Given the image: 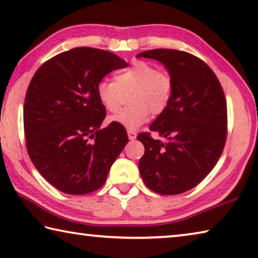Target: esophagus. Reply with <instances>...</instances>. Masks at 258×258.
Listing matches in <instances>:
<instances>
[{"instance_id":"1","label":"esophagus","mask_w":258,"mask_h":258,"mask_svg":"<svg viewBox=\"0 0 258 258\" xmlns=\"http://www.w3.org/2000/svg\"><path fill=\"white\" fill-rule=\"evenodd\" d=\"M128 137H129V139L130 141H134V139H136V137H137V134L135 133V132H128Z\"/></svg>"}]
</instances>
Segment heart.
I'll return each instance as SVG.
<instances>
[{"label":"heart","instance_id":"heart-1","mask_svg":"<svg viewBox=\"0 0 258 258\" xmlns=\"http://www.w3.org/2000/svg\"><path fill=\"white\" fill-rule=\"evenodd\" d=\"M174 80L167 71L158 70L151 62L138 60L117 71L112 80H101L96 92L99 103L111 113L119 112L125 96L132 104L111 117L113 123L134 132L149 121L151 112L162 113L170 103Z\"/></svg>","mask_w":258,"mask_h":258}]
</instances>
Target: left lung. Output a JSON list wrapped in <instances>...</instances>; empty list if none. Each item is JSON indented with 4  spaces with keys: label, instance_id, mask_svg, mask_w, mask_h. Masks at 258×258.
I'll return each instance as SVG.
<instances>
[{
    "label": "left lung",
    "instance_id": "1",
    "mask_svg": "<svg viewBox=\"0 0 258 258\" xmlns=\"http://www.w3.org/2000/svg\"><path fill=\"white\" fill-rule=\"evenodd\" d=\"M158 60L174 80L170 103L150 125L167 138L138 135L145 153L139 172L152 191L172 196L197 186L213 170L226 141L227 111L222 86L210 67L191 53L154 49L138 53Z\"/></svg>",
    "mask_w": 258,
    "mask_h": 258
}]
</instances>
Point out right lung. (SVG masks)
Returning <instances> with one entry per match:
<instances>
[{"mask_svg": "<svg viewBox=\"0 0 258 258\" xmlns=\"http://www.w3.org/2000/svg\"><path fill=\"white\" fill-rule=\"evenodd\" d=\"M128 62L105 50L74 48L34 74L24 104L26 146L37 171L59 191L80 196L103 186L128 143L124 126L100 129L106 108L96 88Z\"/></svg>", "mask_w": 258, "mask_h": 258, "instance_id": "obj_1", "label": "right lung"}]
</instances>
